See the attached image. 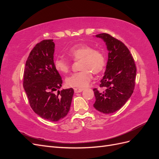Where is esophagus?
I'll list each match as a JSON object with an SVG mask.
<instances>
[{
    "mask_svg": "<svg viewBox=\"0 0 159 159\" xmlns=\"http://www.w3.org/2000/svg\"><path fill=\"white\" fill-rule=\"evenodd\" d=\"M84 90L83 88H74V92L75 93H80L81 92Z\"/></svg>",
    "mask_w": 159,
    "mask_h": 159,
    "instance_id": "1",
    "label": "esophagus"
}]
</instances>
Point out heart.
<instances>
[{
    "label": "heart",
    "instance_id": "1",
    "mask_svg": "<svg viewBox=\"0 0 159 159\" xmlns=\"http://www.w3.org/2000/svg\"><path fill=\"white\" fill-rule=\"evenodd\" d=\"M67 54L75 61L80 60L81 71L68 77L66 84L70 87L84 88L87 87L92 79V73L99 74L104 69L106 59L103 53L85 43L77 44L67 52ZM55 69L62 74L68 73L71 68L70 61L65 58L58 57L54 61Z\"/></svg>",
    "mask_w": 159,
    "mask_h": 159
}]
</instances>
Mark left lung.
I'll list each match as a JSON object with an SVG mask.
<instances>
[{
	"label": "left lung",
	"mask_w": 159,
	"mask_h": 159,
	"mask_svg": "<svg viewBox=\"0 0 159 159\" xmlns=\"http://www.w3.org/2000/svg\"><path fill=\"white\" fill-rule=\"evenodd\" d=\"M105 42L108 60L100 88H94L95 109L105 114L113 113L121 109L131 98L135 85L137 68L132 55L122 42L109 34L95 36Z\"/></svg>",
	"instance_id": "left-lung-1"
}]
</instances>
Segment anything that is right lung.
Listing matches in <instances>:
<instances>
[{
  "label": "right lung",
  "instance_id": "right-lung-1",
  "mask_svg": "<svg viewBox=\"0 0 159 159\" xmlns=\"http://www.w3.org/2000/svg\"><path fill=\"white\" fill-rule=\"evenodd\" d=\"M55 44L44 40L34 47L26 62L23 87L31 108L37 115L50 121L65 117L70 111L74 89H60L62 80L54 67Z\"/></svg>",
  "mask_w": 159,
  "mask_h": 159
}]
</instances>
